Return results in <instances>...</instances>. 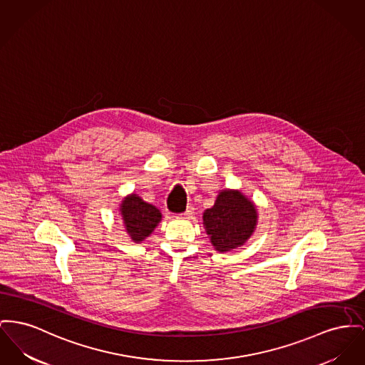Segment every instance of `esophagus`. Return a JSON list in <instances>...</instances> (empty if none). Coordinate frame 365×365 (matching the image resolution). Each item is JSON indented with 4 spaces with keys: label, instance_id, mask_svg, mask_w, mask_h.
I'll list each match as a JSON object with an SVG mask.
<instances>
[{
    "label": "esophagus",
    "instance_id": "obj_1",
    "mask_svg": "<svg viewBox=\"0 0 365 365\" xmlns=\"http://www.w3.org/2000/svg\"><path fill=\"white\" fill-rule=\"evenodd\" d=\"M194 214V208L193 207H187L186 208V211L183 212V214L179 215V216H182V217H192Z\"/></svg>",
    "mask_w": 365,
    "mask_h": 365
}]
</instances>
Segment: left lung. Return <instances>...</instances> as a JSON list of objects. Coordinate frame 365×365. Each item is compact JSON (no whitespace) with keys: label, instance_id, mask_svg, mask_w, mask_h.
Segmentation results:
<instances>
[{"label":"left lung","instance_id":"left-lung-1","mask_svg":"<svg viewBox=\"0 0 365 365\" xmlns=\"http://www.w3.org/2000/svg\"><path fill=\"white\" fill-rule=\"evenodd\" d=\"M202 222L211 244L219 252L241 247L254 235L257 223L255 204L238 190H222L214 207L205 210Z\"/></svg>","mask_w":365,"mask_h":365}]
</instances>
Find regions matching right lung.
<instances>
[{
    "label": "right lung",
    "mask_w": 365,
    "mask_h": 365,
    "mask_svg": "<svg viewBox=\"0 0 365 365\" xmlns=\"http://www.w3.org/2000/svg\"><path fill=\"white\" fill-rule=\"evenodd\" d=\"M125 230L133 242H142L161 222V212L138 194L127 195L120 205Z\"/></svg>",
    "instance_id": "obj_1"
}]
</instances>
